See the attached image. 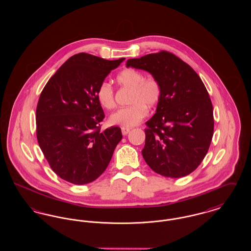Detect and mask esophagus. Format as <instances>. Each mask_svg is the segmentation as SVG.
Instances as JSON below:
<instances>
[{
  "mask_svg": "<svg viewBox=\"0 0 251 251\" xmlns=\"http://www.w3.org/2000/svg\"><path fill=\"white\" fill-rule=\"evenodd\" d=\"M131 131V129L130 128H126V127H122L121 128V131H122V134L123 135H127L129 132Z\"/></svg>",
  "mask_w": 251,
  "mask_h": 251,
  "instance_id": "34e87169",
  "label": "esophagus"
}]
</instances>
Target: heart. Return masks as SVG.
I'll list each match as a JSON object with an SVG mask.
<instances>
[{
  "label": "heart",
  "instance_id": "b5f03b06",
  "mask_svg": "<svg viewBox=\"0 0 251 251\" xmlns=\"http://www.w3.org/2000/svg\"><path fill=\"white\" fill-rule=\"evenodd\" d=\"M117 82L121 87L131 89L130 102L127 107L120 108L110 116V122L122 127H132L140 123L148 116V108L154 107L162 97V86L153 76H145L136 69H125L117 76ZM97 99L105 109L116 105L115 92L112 85L102 82L97 89Z\"/></svg>",
  "mask_w": 251,
  "mask_h": 251
}]
</instances>
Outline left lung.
<instances>
[{"label": "left lung", "mask_w": 251, "mask_h": 251, "mask_svg": "<svg viewBox=\"0 0 251 251\" xmlns=\"http://www.w3.org/2000/svg\"><path fill=\"white\" fill-rule=\"evenodd\" d=\"M160 82L162 97L146 122L142 155L154 172L168 177L189 175L201 165L214 134V110L200 76L175 54L162 50L126 62Z\"/></svg>", "instance_id": "obj_1"}]
</instances>
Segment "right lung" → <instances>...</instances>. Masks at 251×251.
<instances>
[{
  "mask_svg": "<svg viewBox=\"0 0 251 251\" xmlns=\"http://www.w3.org/2000/svg\"><path fill=\"white\" fill-rule=\"evenodd\" d=\"M124 59L77 53L43 88L36 107V138L50 167L61 179L86 184L108 167L122 133L120 127L100 131L105 116L96 93Z\"/></svg>",
  "mask_w": 251,
  "mask_h": 251,
  "instance_id": "1",
  "label": "right lung"
}]
</instances>
